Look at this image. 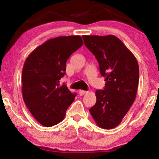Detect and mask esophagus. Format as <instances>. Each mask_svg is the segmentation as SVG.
<instances>
[{
	"mask_svg": "<svg viewBox=\"0 0 159 159\" xmlns=\"http://www.w3.org/2000/svg\"><path fill=\"white\" fill-rule=\"evenodd\" d=\"M87 93H88V91H85V90H79V95L80 96L85 95V94H86Z\"/></svg>",
	"mask_w": 159,
	"mask_h": 159,
	"instance_id": "esophagus-1",
	"label": "esophagus"
}]
</instances>
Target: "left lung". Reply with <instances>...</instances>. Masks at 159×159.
<instances>
[{
    "mask_svg": "<svg viewBox=\"0 0 159 159\" xmlns=\"http://www.w3.org/2000/svg\"><path fill=\"white\" fill-rule=\"evenodd\" d=\"M85 46L98 60L105 88L95 92L96 104L89 111L96 124L112 129L122 121L135 99L139 66L135 57L114 35L83 36Z\"/></svg>",
    "mask_w": 159,
    "mask_h": 159,
    "instance_id": "1",
    "label": "left lung"
}]
</instances>
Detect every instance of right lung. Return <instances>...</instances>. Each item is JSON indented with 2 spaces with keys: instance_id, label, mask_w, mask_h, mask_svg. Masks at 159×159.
Instances as JSON below:
<instances>
[{
  "instance_id": "right-lung-1",
  "label": "right lung",
  "mask_w": 159,
  "mask_h": 159,
  "mask_svg": "<svg viewBox=\"0 0 159 159\" xmlns=\"http://www.w3.org/2000/svg\"><path fill=\"white\" fill-rule=\"evenodd\" d=\"M83 44L80 36H59L48 40L29 54L22 69V97L38 122L45 127L57 124L75 99L60 80L66 62Z\"/></svg>"
}]
</instances>
